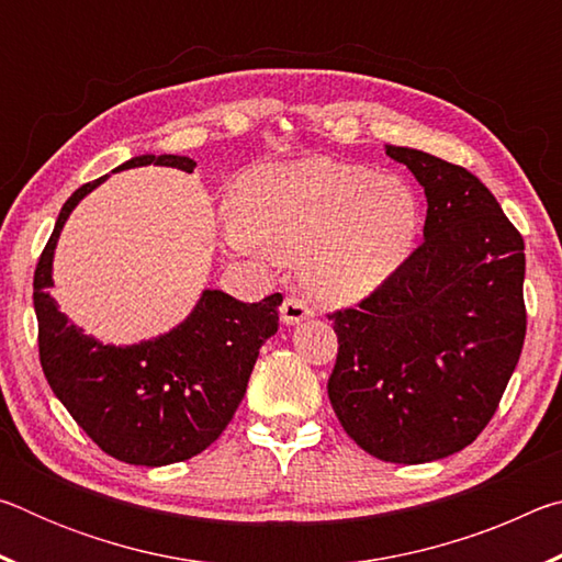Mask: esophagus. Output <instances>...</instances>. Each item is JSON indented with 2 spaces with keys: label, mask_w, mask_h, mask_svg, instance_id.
<instances>
[{
  "label": "esophagus",
  "mask_w": 562,
  "mask_h": 562,
  "mask_svg": "<svg viewBox=\"0 0 562 562\" xmlns=\"http://www.w3.org/2000/svg\"><path fill=\"white\" fill-rule=\"evenodd\" d=\"M312 315H315V310L302 297H288L282 304V322H288V325H297V322L310 319Z\"/></svg>",
  "instance_id": "1"
}]
</instances>
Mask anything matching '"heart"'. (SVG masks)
<instances>
[{"mask_svg":"<svg viewBox=\"0 0 562 562\" xmlns=\"http://www.w3.org/2000/svg\"><path fill=\"white\" fill-rule=\"evenodd\" d=\"M418 227L422 198L406 178L331 158L258 168L225 213L235 250L304 258L307 284L331 302L379 288L412 255Z\"/></svg>","mask_w":562,"mask_h":562,"instance_id":"1","label":"heart"}]
</instances>
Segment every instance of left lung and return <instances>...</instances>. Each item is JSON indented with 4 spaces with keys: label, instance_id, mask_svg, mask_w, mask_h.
I'll return each mask as SVG.
<instances>
[{
    "label": "left lung",
    "instance_id": "1",
    "mask_svg": "<svg viewBox=\"0 0 562 562\" xmlns=\"http://www.w3.org/2000/svg\"><path fill=\"white\" fill-rule=\"evenodd\" d=\"M386 156L424 186V243L327 315L339 341L327 392L369 456L426 463L465 449L496 414L526 339V252L469 170L402 146Z\"/></svg>",
    "mask_w": 562,
    "mask_h": 562
}]
</instances>
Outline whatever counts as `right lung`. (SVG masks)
I'll return each instance as SVG.
<instances>
[{
  "label": "right lung",
  "mask_w": 562,
  "mask_h": 562,
  "mask_svg": "<svg viewBox=\"0 0 562 562\" xmlns=\"http://www.w3.org/2000/svg\"><path fill=\"white\" fill-rule=\"evenodd\" d=\"M170 166L193 173L186 156H138L123 168ZM103 178L64 203L34 270L40 361L52 392L101 451L133 465L193 459L217 441L240 406L260 347L280 327L282 294L240 302L205 290L183 325L154 341L111 347L66 322L52 300V258L66 217Z\"/></svg>",
  "instance_id": "right-lung-1"
}]
</instances>
